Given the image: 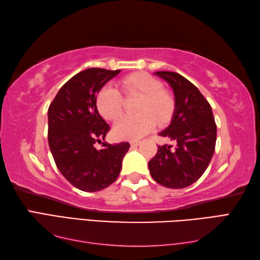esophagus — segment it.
Instances as JSON below:
<instances>
[{"mask_svg": "<svg viewBox=\"0 0 260 260\" xmlns=\"http://www.w3.org/2000/svg\"><path fill=\"white\" fill-rule=\"evenodd\" d=\"M141 144V141H131V146H139Z\"/></svg>", "mask_w": 260, "mask_h": 260, "instance_id": "obj_1", "label": "esophagus"}]
</instances>
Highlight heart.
<instances>
[{
    "label": "heart",
    "instance_id": "obj_1",
    "mask_svg": "<svg viewBox=\"0 0 260 260\" xmlns=\"http://www.w3.org/2000/svg\"><path fill=\"white\" fill-rule=\"evenodd\" d=\"M127 96L139 95L135 116L120 119L114 126L113 135L117 140H139L155 127V124L168 123L173 114L174 101L163 84L153 76L136 73L125 77L120 81ZM96 106L105 119L115 121L123 115L124 101L120 91L113 86H105L98 91Z\"/></svg>",
    "mask_w": 260,
    "mask_h": 260
}]
</instances>
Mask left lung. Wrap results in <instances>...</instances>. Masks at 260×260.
Here are the masks:
<instances>
[{
	"label": "left lung",
	"instance_id": "1",
	"mask_svg": "<svg viewBox=\"0 0 260 260\" xmlns=\"http://www.w3.org/2000/svg\"><path fill=\"white\" fill-rule=\"evenodd\" d=\"M172 87L175 108L171 124L159 135L176 142L157 147L148 169L158 184L183 189L194 183L207 170L214 153L217 125L210 104L198 88L178 73L156 71Z\"/></svg>",
	"mask_w": 260,
	"mask_h": 260
}]
</instances>
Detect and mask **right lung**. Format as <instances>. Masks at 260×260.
Returning <instances> with one entry per match:
<instances>
[{"label": "right lung", "mask_w": 260, "mask_h": 260, "mask_svg": "<svg viewBox=\"0 0 260 260\" xmlns=\"http://www.w3.org/2000/svg\"><path fill=\"white\" fill-rule=\"evenodd\" d=\"M120 70L89 68L60 88L48 109V141L60 172L77 189L101 191L118 178L129 143H102L109 125L98 113L96 97Z\"/></svg>", "instance_id": "obj_1"}]
</instances>
